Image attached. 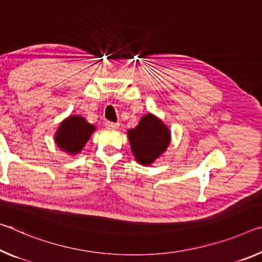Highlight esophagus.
<instances>
[{
    "instance_id": "obj_1",
    "label": "esophagus",
    "mask_w": 262,
    "mask_h": 262,
    "mask_svg": "<svg viewBox=\"0 0 262 262\" xmlns=\"http://www.w3.org/2000/svg\"><path fill=\"white\" fill-rule=\"evenodd\" d=\"M120 124L118 122H112V121H107L106 122V127L110 128V129H116V128H119Z\"/></svg>"
}]
</instances>
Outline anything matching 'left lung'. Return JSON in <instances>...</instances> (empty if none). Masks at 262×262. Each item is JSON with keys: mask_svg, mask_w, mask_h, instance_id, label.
Instances as JSON below:
<instances>
[{"mask_svg": "<svg viewBox=\"0 0 262 262\" xmlns=\"http://www.w3.org/2000/svg\"><path fill=\"white\" fill-rule=\"evenodd\" d=\"M130 147L136 161L149 165L170 143V133L162 121L151 114L144 115L138 127L128 130Z\"/></svg>", "mask_w": 262, "mask_h": 262, "instance_id": "1", "label": "left lung"}]
</instances>
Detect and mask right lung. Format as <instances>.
<instances>
[{"label": "right lung", "instance_id": "1", "mask_svg": "<svg viewBox=\"0 0 262 262\" xmlns=\"http://www.w3.org/2000/svg\"><path fill=\"white\" fill-rule=\"evenodd\" d=\"M94 130V126L81 116H70L61 122L56 134V143L63 150L77 154L82 149Z\"/></svg>", "mask_w": 262, "mask_h": 262}]
</instances>
